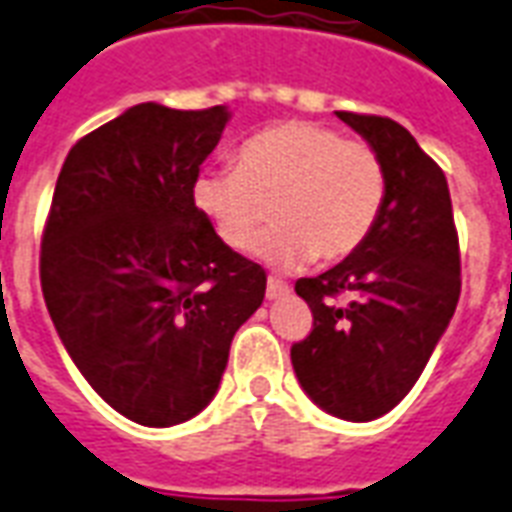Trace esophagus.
Returning a JSON list of instances; mask_svg holds the SVG:
<instances>
[{"instance_id": "34e87169", "label": "esophagus", "mask_w": 512, "mask_h": 512, "mask_svg": "<svg viewBox=\"0 0 512 512\" xmlns=\"http://www.w3.org/2000/svg\"><path fill=\"white\" fill-rule=\"evenodd\" d=\"M287 293H290V285H287V282H282V279H274V276L268 279L266 295L271 298V301H274V298H282V295H287Z\"/></svg>"}]
</instances>
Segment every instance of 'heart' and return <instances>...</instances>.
Listing matches in <instances>:
<instances>
[{"mask_svg": "<svg viewBox=\"0 0 512 512\" xmlns=\"http://www.w3.org/2000/svg\"><path fill=\"white\" fill-rule=\"evenodd\" d=\"M388 179L380 154L314 121H282L244 140L233 168L200 170L192 203L227 249L293 268L312 257L336 263L372 236Z\"/></svg>", "mask_w": 512, "mask_h": 512, "instance_id": "obj_1", "label": "heart"}]
</instances>
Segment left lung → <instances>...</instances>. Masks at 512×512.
Segmentation results:
<instances>
[{"instance_id":"obj_1","label":"left lung","mask_w":512,"mask_h":512,"mask_svg":"<svg viewBox=\"0 0 512 512\" xmlns=\"http://www.w3.org/2000/svg\"><path fill=\"white\" fill-rule=\"evenodd\" d=\"M336 116L380 154L388 195L347 260L295 282L314 323L290 358L317 407L361 423L391 412L426 369L456 312L461 255L448 179L418 140L388 116Z\"/></svg>"}]
</instances>
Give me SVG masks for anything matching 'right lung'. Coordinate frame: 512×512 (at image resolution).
I'll list each match as a JSON object with an SVG mask.
<instances>
[{
	"label": "right lung",
	"instance_id": "obj_1",
	"mask_svg": "<svg viewBox=\"0 0 512 512\" xmlns=\"http://www.w3.org/2000/svg\"><path fill=\"white\" fill-rule=\"evenodd\" d=\"M227 111L140 102L75 143L56 179L40 285L86 382L140 426L214 399L266 271L227 249L192 203Z\"/></svg>",
	"mask_w": 512,
	"mask_h": 512
}]
</instances>
